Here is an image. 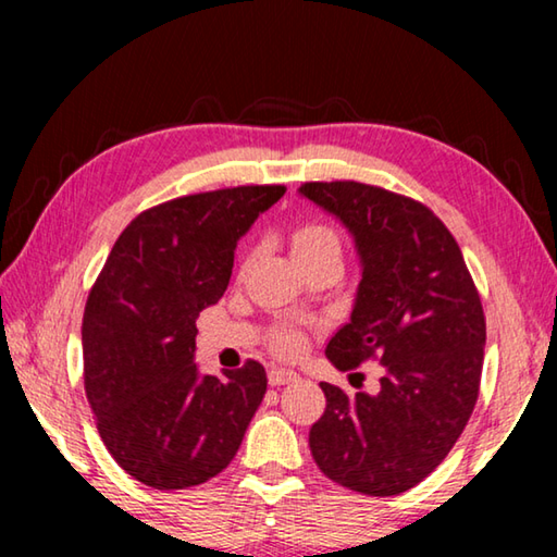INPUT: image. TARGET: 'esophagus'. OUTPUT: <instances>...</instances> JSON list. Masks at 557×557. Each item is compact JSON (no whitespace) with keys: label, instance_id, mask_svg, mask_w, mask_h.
I'll use <instances>...</instances> for the list:
<instances>
[{"label":"esophagus","instance_id":"34e87169","mask_svg":"<svg viewBox=\"0 0 557 557\" xmlns=\"http://www.w3.org/2000/svg\"><path fill=\"white\" fill-rule=\"evenodd\" d=\"M297 379H299V375L295 371L280 369V366H272V369L268 371L270 385H285V383H292V381H297Z\"/></svg>","mask_w":557,"mask_h":557}]
</instances>
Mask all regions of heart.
I'll return each mask as SVG.
<instances>
[{
  "instance_id": "b5f03b06",
  "label": "heart",
  "mask_w": 557,
  "mask_h": 557,
  "mask_svg": "<svg viewBox=\"0 0 557 557\" xmlns=\"http://www.w3.org/2000/svg\"><path fill=\"white\" fill-rule=\"evenodd\" d=\"M336 248L338 250V235L334 228H329L324 223H301L292 231V252L295 258L312 256V252ZM275 348L280 354H297L301 348V334L295 329H280L275 334Z\"/></svg>"
}]
</instances>
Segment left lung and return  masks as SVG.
Instances as JSON below:
<instances>
[{"mask_svg":"<svg viewBox=\"0 0 557 557\" xmlns=\"http://www.w3.org/2000/svg\"><path fill=\"white\" fill-rule=\"evenodd\" d=\"M299 194L346 225L361 260L351 322L326 344V358L338 371L383 366L375 395L319 383L326 410L309 449L351 492L403 494L437 469L474 410L482 299L455 235L428 206L358 182H309Z\"/></svg>","mask_w":557,"mask_h":557,"instance_id":"1","label":"left lung"}]
</instances>
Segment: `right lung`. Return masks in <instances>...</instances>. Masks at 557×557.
<instances>
[{
    "label": "right lung",
    "mask_w": 557,
    "mask_h": 557,
    "mask_svg": "<svg viewBox=\"0 0 557 557\" xmlns=\"http://www.w3.org/2000/svg\"><path fill=\"white\" fill-rule=\"evenodd\" d=\"M285 186H235L147 209L112 245L83 314V381L112 459L159 492L231 465L265 369L201 375L196 319L228 287L238 240Z\"/></svg>",
    "instance_id": "obj_1"
}]
</instances>
